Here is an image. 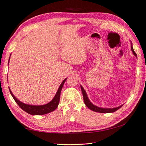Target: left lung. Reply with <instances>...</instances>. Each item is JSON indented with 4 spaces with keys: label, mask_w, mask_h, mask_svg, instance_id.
I'll return each instance as SVG.
<instances>
[{
    "label": "left lung",
    "mask_w": 146,
    "mask_h": 146,
    "mask_svg": "<svg viewBox=\"0 0 146 146\" xmlns=\"http://www.w3.org/2000/svg\"><path fill=\"white\" fill-rule=\"evenodd\" d=\"M131 50H132V53H133L134 55L136 57H137L136 54L135 53V52L134 51L133 48H132V44H131ZM80 88H81L82 95H83V99H84V104H85V105L89 109H90V110L94 111H95V112L102 113H113L115 111H116L117 110H118L119 108H121L122 106H119V107L114 108H102L98 107V106H94V104H92L90 102V101L89 100V99H88V96H87V94H86V93L85 92V90H84L83 87H82L81 85H80Z\"/></svg>",
    "instance_id": "1"
}]
</instances>
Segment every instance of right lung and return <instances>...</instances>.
Instances as JSON below:
<instances>
[{
	"mask_svg": "<svg viewBox=\"0 0 146 146\" xmlns=\"http://www.w3.org/2000/svg\"><path fill=\"white\" fill-rule=\"evenodd\" d=\"M8 63H9V62H8ZM66 79H66H65L64 80V81L61 83L59 88H58L57 92H56V94L55 95V96L54 97V98L52 99L49 103L45 104V105L33 106V105H29V104H25L24 103H23V102L18 100L14 96V95L12 94V92H11L10 88L9 90H10V92L11 95H12V96L13 97V98H14L15 102L17 104V105L22 109L23 111H25V112H27V113H29L30 115H44V114L49 113L55 110L56 109L58 108V104H59V102H60L61 91H62V87L64 86Z\"/></svg>",
	"mask_w": 146,
	"mask_h": 146,
	"instance_id": "obj_1",
	"label": "right lung"
}]
</instances>
